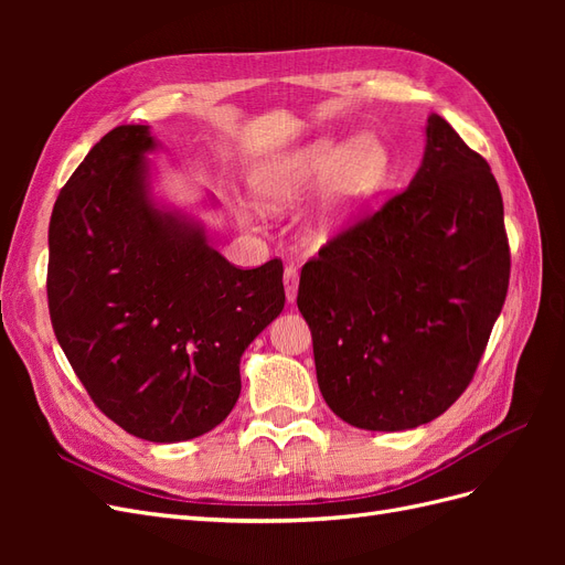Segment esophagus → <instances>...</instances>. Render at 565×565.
Masks as SVG:
<instances>
[{
	"mask_svg": "<svg viewBox=\"0 0 565 565\" xmlns=\"http://www.w3.org/2000/svg\"><path fill=\"white\" fill-rule=\"evenodd\" d=\"M282 282H285L287 301L295 303L297 301V292H299V268L297 266H287L285 268V276H282Z\"/></svg>",
	"mask_w": 565,
	"mask_h": 565,
	"instance_id": "1",
	"label": "esophagus"
}]
</instances>
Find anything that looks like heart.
Segmentation results:
<instances>
[{"label": "heart", "instance_id": "obj_1", "mask_svg": "<svg viewBox=\"0 0 565 565\" xmlns=\"http://www.w3.org/2000/svg\"><path fill=\"white\" fill-rule=\"evenodd\" d=\"M388 174V150L374 136H361L349 146L318 141L297 156L266 167L256 177V193L270 210H282L328 185V198L316 226V235L324 237L339 221L377 195Z\"/></svg>", "mask_w": 565, "mask_h": 565}]
</instances>
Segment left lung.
<instances>
[{
    "instance_id": "1",
    "label": "left lung",
    "mask_w": 565,
    "mask_h": 565,
    "mask_svg": "<svg viewBox=\"0 0 565 565\" xmlns=\"http://www.w3.org/2000/svg\"><path fill=\"white\" fill-rule=\"evenodd\" d=\"M504 204L490 164L440 115L405 191L301 268L297 306L318 386L358 429L405 431L465 393L509 287Z\"/></svg>"
}]
</instances>
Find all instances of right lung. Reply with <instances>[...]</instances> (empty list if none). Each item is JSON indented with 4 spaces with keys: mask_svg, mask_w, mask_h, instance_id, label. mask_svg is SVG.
<instances>
[{
    "mask_svg": "<svg viewBox=\"0 0 565 565\" xmlns=\"http://www.w3.org/2000/svg\"><path fill=\"white\" fill-rule=\"evenodd\" d=\"M148 127L108 131L49 224V316L96 407L136 438L177 443L224 422L241 358L285 306L282 262L243 270L195 221L156 207Z\"/></svg>",
    "mask_w": 565,
    "mask_h": 565,
    "instance_id": "obj_1",
    "label": "right lung"
}]
</instances>
